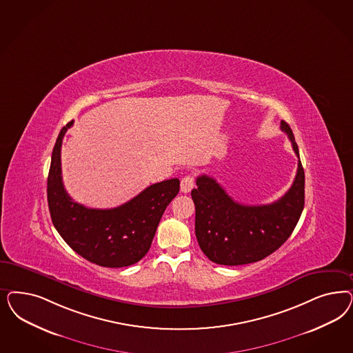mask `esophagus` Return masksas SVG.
<instances>
[{
  "label": "esophagus",
  "instance_id": "obj_1",
  "mask_svg": "<svg viewBox=\"0 0 353 353\" xmlns=\"http://www.w3.org/2000/svg\"><path fill=\"white\" fill-rule=\"evenodd\" d=\"M194 187V178L192 175H185L184 178H182V182H181V191L183 194H188L191 192V190Z\"/></svg>",
  "mask_w": 353,
  "mask_h": 353
}]
</instances>
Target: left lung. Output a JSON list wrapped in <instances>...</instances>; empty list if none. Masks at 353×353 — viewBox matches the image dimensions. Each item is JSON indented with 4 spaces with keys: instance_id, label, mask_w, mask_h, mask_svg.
I'll return each mask as SVG.
<instances>
[{
    "instance_id": "1",
    "label": "left lung",
    "mask_w": 353,
    "mask_h": 353,
    "mask_svg": "<svg viewBox=\"0 0 353 353\" xmlns=\"http://www.w3.org/2000/svg\"><path fill=\"white\" fill-rule=\"evenodd\" d=\"M299 159L295 181L279 200L268 205H243L208 175L196 179L191 196L196 209L194 232L210 261L236 266L257 262L290 238L304 209L305 175L291 127L281 122Z\"/></svg>"
}]
</instances>
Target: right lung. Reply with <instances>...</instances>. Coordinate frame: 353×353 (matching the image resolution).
Listing matches in <instances>:
<instances>
[{
  "label": "right lung",
  "instance_id": "right-lung-1",
  "mask_svg": "<svg viewBox=\"0 0 353 353\" xmlns=\"http://www.w3.org/2000/svg\"><path fill=\"white\" fill-rule=\"evenodd\" d=\"M72 121L56 141L48 174V205L54 228L83 259L103 268H123L148 253L161 216L179 192V179L156 183L113 209H92L68 196L61 170V147Z\"/></svg>",
  "mask_w": 353,
  "mask_h": 353
}]
</instances>
